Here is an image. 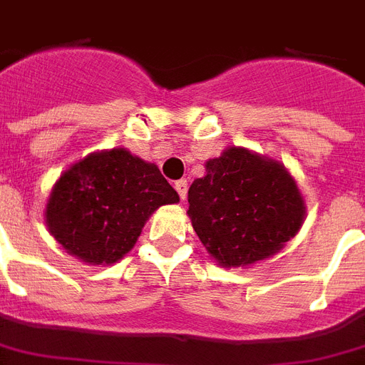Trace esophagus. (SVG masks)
Listing matches in <instances>:
<instances>
[{"label":"esophagus","mask_w":365,"mask_h":365,"mask_svg":"<svg viewBox=\"0 0 365 365\" xmlns=\"http://www.w3.org/2000/svg\"><path fill=\"white\" fill-rule=\"evenodd\" d=\"M174 189L178 191L180 198L185 200V197H187V180H178V182L174 183Z\"/></svg>","instance_id":"esophagus-1"}]
</instances>
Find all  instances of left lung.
I'll list each match as a JSON object with an SVG mask.
<instances>
[{"instance_id": "8db88e82", "label": "left lung", "mask_w": 365, "mask_h": 365, "mask_svg": "<svg viewBox=\"0 0 365 365\" xmlns=\"http://www.w3.org/2000/svg\"><path fill=\"white\" fill-rule=\"evenodd\" d=\"M187 215L220 267H249L271 258L299 234L306 202L284 163L243 146L207 159L189 187Z\"/></svg>"}]
</instances>
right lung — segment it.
<instances>
[{
	"label": "right lung",
	"instance_id": "add662e5",
	"mask_svg": "<svg viewBox=\"0 0 365 365\" xmlns=\"http://www.w3.org/2000/svg\"><path fill=\"white\" fill-rule=\"evenodd\" d=\"M178 202L158 165L125 148L98 150L61 174L44 220L68 254L88 265H113L135 247L158 207Z\"/></svg>",
	"mask_w": 365,
	"mask_h": 365
}]
</instances>
